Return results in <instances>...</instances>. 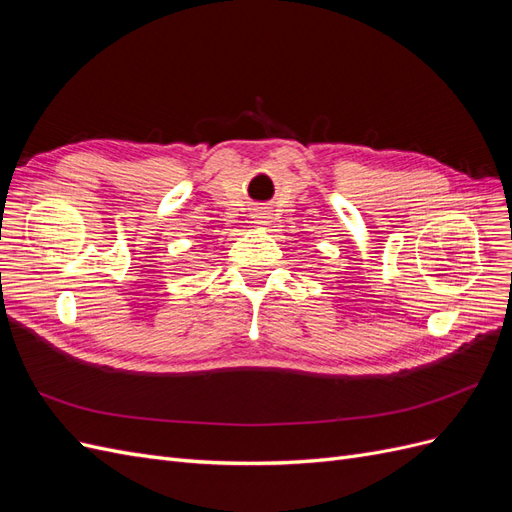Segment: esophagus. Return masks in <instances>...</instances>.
Returning a JSON list of instances; mask_svg holds the SVG:
<instances>
[{
    "label": "esophagus",
    "instance_id": "esophagus-1",
    "mask_svg": "<svg viewBox=\"0 0 512 512\" xmlns=\"http://www.w3.org/2000/svg\"><path fill=\"white\" fill-rule=\"evenodd\" d=\"M254 218H256V224H267V220H269V213H267L265 209H256Z\"/></svg>",
    "mask_w": 512,
    "mask_h": 512
}]
</instances>
